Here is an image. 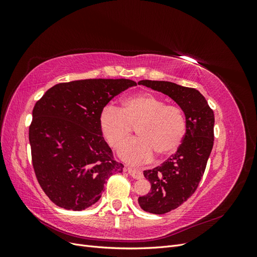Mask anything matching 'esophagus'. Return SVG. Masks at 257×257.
Segmentation results:
<instances>
[{
    "label": "esophagus",
    "instance_id": "1",
    "mask_svg": "<svg viewBox=\"0 0 257 257\" xmlns=\"http://www.w3.org/2000/svg\"><path fill=\"white\" fill-rule=\"evenodd\" d=\"M126 170H127V173L130 174V176H131V177H133L134 179H142V178H143V176H144L142 170H139V169H135V168L127 167V168H126Z\"/></svg>",
    "mask_w": 257,
    "mask_h": 257
}]
</instances>
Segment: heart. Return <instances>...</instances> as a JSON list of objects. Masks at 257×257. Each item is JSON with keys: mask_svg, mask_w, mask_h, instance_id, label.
I'll return each mask as SVG.
<instances>
[{"mask_svg": "<svg viewBox=\"0 0 257 257\" xmlns=\"http://www.w3.org/2000/svg\"><path fill=\"white\" fill-rule=\"evenodd\" d=\"M99 126L106 142L120 148L137 128L138 138L124 145L119 155L130 164H143L173 155L181 146L186 118L179 106L166 104L152 93L126 97L122 107L106 105L99 114Z\"/></svg>", "mask_w": 257, "mask_h": 257, "instance_id": "heart-1", "label": "heart"}]
</instances>
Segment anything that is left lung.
Masks as SVG:
<instances>
[{"mask_svg":"<svg viewBox=\"0 0 257 257\" xmlns=\"http://www.w3.org/2000/svg\"><path fill=\"white\" fill-rule=\"evenodd\" d=\"M138 83L173 98L186 118V132L177 152L160 166L144 172L151 192L139 197L138 204L147 212L164 214L181 206L197 189L213 147L214 113L196 89L169 81Z\"/></svg>","mask_w":257,"mask_h":257,"instance_id":"8db88e82","label":"left lung"}]
</instances>
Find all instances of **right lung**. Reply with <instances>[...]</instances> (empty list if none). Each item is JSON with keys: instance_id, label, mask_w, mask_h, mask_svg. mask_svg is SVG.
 <instances>
[{"instance_id": "1", "label": "right lung", "mask_w": 257, "mask_h": 257, "mask_svg": "<svg viewBox=\"0 0 257 257\" xmlns=\"http://www.w3.org/2000/svg\"><path fill=\"white\" fill-rule=\"evenodd\" d=\"M137 83L130 79H84L53 85L37 100L29 127L38 183L57 206L80 211L100 198L123 164L114 161L99 126L109 100Z\"/></svg>"}]
</instances>
